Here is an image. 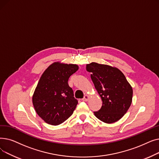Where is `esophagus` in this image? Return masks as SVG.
<instances>
[{
	"label": "esophagus",
	"mask_w": 159,
	"mask_h": 159,
	"mask_svg": "<svg viewBox=\"0 0 159 159\" xmlns=\"http://www.w3.org/2000/svg\"><path fill=\"white\" fill-rule=\"evenodd\" d=\"M89 95H84V98H82V101H88V100H89Z\"/></svg>",
	"instance_id": "esophagus-1"
}]
</instances>
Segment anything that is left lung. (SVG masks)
<instances>
[{"mask_svg": "<svg viewBox=\"0 0 159 159\" xmlns=\"http://www.w3.org/2000/svg\"><path fill=\"white\" fill-rule=\"evenodd\" d=\"M95 88L102 98V106L94 111L96 117L111 124L120 120L131 106L133 89L124 75L112 66L91 62L86 65Z\"/></svg>", "mask_w": 159, "mask_h": 159, "instance_id": "1", "label": "left lung"}]
</instances>
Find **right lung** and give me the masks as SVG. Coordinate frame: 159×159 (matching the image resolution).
I'll return each mask as SVG.
<instances>
[{"label":"right lung","mask_w":159,"mask_h":159,"mask_svg":"<svg viewBox=\"0 0 159 159\" xmlns=\"http://www.w3.org/2000/svg\"><path fill=\"white\" fill-rule=\"evenodd\" d=\"M78 70L77 64L57 62L50 65L42 75L32 101L37 113L46 123L57 126L73 114L78 101L68 82Z\"/></svg>","instance_id":"add662e5"}]
</instances>
